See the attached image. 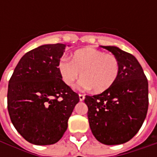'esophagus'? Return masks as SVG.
<instances>
[{
	"mask_svg": "<svg viewBox=\"0 0 157 157\" xmlns=\"http://www.w3.org/2000/svg\"><path fill=\"white\" fill-rule=\"evenodd\" d=\"M79 99H80V101H83V100L85 99V95H83V94H79Z\"/></svg>",
	"mask_w": 157,
	"mask_h": 157,
	"instance_id": "esophagus-1",
	"label": "esophagus"
}]
</instances>
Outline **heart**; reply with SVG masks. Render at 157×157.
<instances>
[{
	"mask_svg": "<svg viewBox=\"0 0 157 157\" xmlns=\"http://www.w3.org/2000/svg\"><path fill=\"white\" fill-rule=\"evenodd\" d=\"M58 68L63 82L73 88L79 77L81 86L96 93L109 90L117 81L120 71L118 59L112 54L94 48H83L72 54V59H60Z\"/></svg>",
	"mask_w": 157,
	"mask_h": 157,
	"instance_id": "obj_1",
	"label": "heart"
}]
</instances>
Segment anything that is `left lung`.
<instances>
[{
    "instance_id": "8db88e82",
    "label": "left lung",
    "mask_w": 157,
    "mask_h": 157,
    "mask_svg": "<svg viewBox=\"0 0 157 157\" xmlns=\"http://www.w3.org/2000/svg\"><path fill=\"white\" fill-rule=\"evenodd\" d=\"M120 65L116 82L105 92L86 96L87 117L95 138L104 145H120L135 136L148 110V81L134 55L115 46H102Z\"/></svg>"
}]
</instances>
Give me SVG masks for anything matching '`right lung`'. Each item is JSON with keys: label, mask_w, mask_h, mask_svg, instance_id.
Masks as SVG:
<instances>
[{"label": "right lung", "mask_w": 157, "mask_h": 157, "mask_svg": "<svg viewBox=\"0 0 157 157\" xmlns=\"http://www.w3.org/2000/svg\"><path fill=\"white\" fill-rule=\"evenodd\" d=\"M65 48L63 44H44L26 53L9 81L11 121L19 134L34 145L58 142L80 100L59 71Z\"/></svg>", "instance_id": "1"}]
</instances>
